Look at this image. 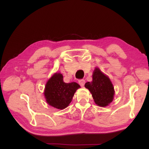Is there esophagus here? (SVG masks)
Returning <instances> with one entry per match:
<instances>
[{"instance_id":"obj_1","label":"esophagus","mask_w":149,"mask_h":149,"mask_svg":"<svg viewBox=\"0 0 149 149\" xmlns=\"http://www.w3.org/2000/svg\"><path fill=\"white\" fill-rule=\"evenodd\" d=\"M79 84H80V86L81 87H84V84H85V81L83 79H81L79 81Z\"/></svg>"}]
</instances>
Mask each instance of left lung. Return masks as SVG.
Returning <instances> with one entry per match:
<instances>
[{"label":"left lung","mask_w":149,"mask_h":149,"mask_svg":"<svg viewBox=\"0 0 149 149\" xmlns=\"http://www.w3.org/2000/svg\"><path fill=\"white\" fill-rule=\"evenodd\" d=\"M92 77L93 81L91 83L87 82L84 85L85 88L89 90L97 105L107 106L112 102L115 95L111 81L99 68L94 70Z\"/></svg>","instance_id":"8db88e82"}]
</instances>
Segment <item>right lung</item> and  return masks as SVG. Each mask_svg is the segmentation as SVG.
<instances>
[{"label":"right lung","instance_id":"1","mask_svg":"<svg viewBox=\"0 0 149 149\" xmlns=\"http://www.w3.org/2000/svg\"><path fill=\"white\" fill-rule=\"evenodd\" d=\"M80 87L75 82L65 83L63 75L60 73H56L47 81L44 95L50 106L63 109L71 102L75 92Z\"/></svg>","mask_w":149,"mask_h":149}]
</instances>
